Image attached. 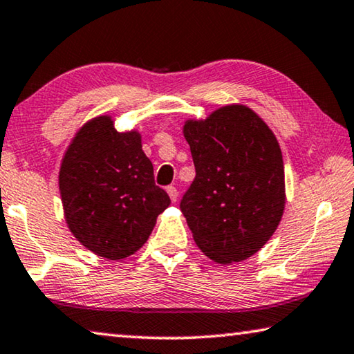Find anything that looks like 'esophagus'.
<instances>
[{
  "mask_svg": "<svg viewBox=\"0 0 354 354\" xmlns=\"http://www.w3.org/2000/svg\"><path fill=\"white\" fill-rule=\"evenodd\" d=\"M167 194H168V197L171 198V201H176L178 200V190H176L175 186H168L167 187Z\"/></svg>",
  "mask_w": 354,
  "mask_h": 354,
  "instance_id": "34e87169",
  "label": "esophagus"
}]
</instances>
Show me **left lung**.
<instances>
[{"mask_svg": "<svg viewBox=\"0 0 354 354\" xmlns=\"http://www.w3.org/2000/svg\"><path fill=\"white\" fill-rule=\"evenodd\" d=\"M195 179L181 200L200 250L221 265L257 254L285 207V173L271 129L245 105H225L184 124Z\"/></svg>", "mask_w": 354, "mask_h": 354, "instance_id": "left-lung-1", "label": "left lung"}]
</instances>
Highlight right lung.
<instances>
[{
  "label": "right lung",
  "mask_w": 354,
  "mask_h": 354,
  "mask_svg": "<svg viewBox=\"0 0 354 354\" xmlns=\"http://www.w3.org/2000/svg\"><path fill=\"white\" fill-rule=\"evenodd\" d=\"M59 192L72 234L115 261L147 243L157 216L170 205L156 186L140 133L118 132L106 115L75 133L59 168Z\"/></svg>",
  "instance_id": "1"
}]
</instances>
